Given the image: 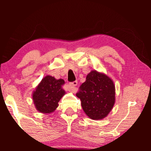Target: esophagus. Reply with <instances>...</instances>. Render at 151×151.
<instances>
[{
	"instance_id": "34e87169",
	"label": "esophagus",
	"mask_w": 151,
	"mask_h": 151,
	"mask_svg": "<svg viewBox=\"0 0 151 151\" xmlns=\"http://www.w3.org/2000/svg\"><path fill=\"white\" fill-rule=\"evenodd\" d=\"M77 81H74V82H71V83H69V86H70L71 88V91L72 92H75V86L77 85Z\"/></svg>"
}]
</instances>
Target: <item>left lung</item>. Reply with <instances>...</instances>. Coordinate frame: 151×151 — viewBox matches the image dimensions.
<instances>
[{
    "mask_svg": "<svg viewBox=\"0 0 151 151\" xmlns=\"http://www.w3.org/2000/svg\"><path fill=\"white\" fill-rule=\"evenodd\" d=\"M76 95L85 113L93 120L102 119L111 111L115 101V88L108 76L91 71Z\"/></svg>",
    "mask_w": 151,
    "mask_h": 151,
    "instance_id": "8db88e82",
    "label": "left lung"
}]
</instances>
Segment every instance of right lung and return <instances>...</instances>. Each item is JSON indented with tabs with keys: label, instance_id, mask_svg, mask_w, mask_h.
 Wrapping results in <instances>:
<instances>
[{
	"label": "right lung",
	"instance_id": "add662e5",
	"mask_svg": "<svg viewBox=\"0 0 151 151\" xmlns=\"http://www.w3.org/2000/svg\"><path fill=\"white\" fill-rule=\"evenodd\" d=\"M65 81L47 76L40 82L32 95L36 108L42 113H50L57 108L60 99L65 94L62 88Z\"/></svg>",
	"mask_w": 151,
	"mask_h": 151
}]
</instances>
